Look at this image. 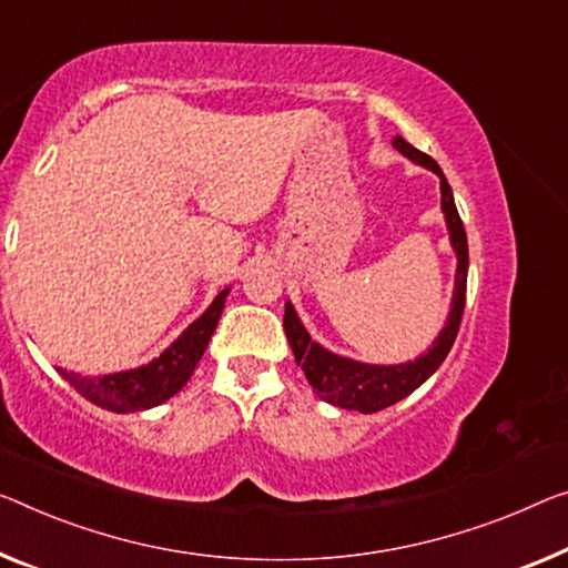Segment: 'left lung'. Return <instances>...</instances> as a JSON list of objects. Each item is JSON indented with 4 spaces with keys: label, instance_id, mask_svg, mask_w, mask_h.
<instances>
[{
    "label": "left lung",
    "instance_id": "obj_1",
    "mask_svg": "<svg viewBox=\"0 0 568 568\" xmlns=\"http://www.w3.org/2000/svg\"><path fill=\"white\" fill-rule=\"evenodd\" d=\"M396 150L406 154L408 160H414L432 172L439 174L442 180V211L447 215L449 225V239L452 246L457 251V282H455V300H452V312L447 325H444L442 335L434 339V345L426 351L418 361L404 363V365H365L347 361V357L333 355L322 351L317 343H312L307 329L302 327L300 317L292 304H286L284 310V333L290 339L292 353L296 365H302L304 375H307L310 386L314 388L322 400L327 404L339 406V408H353V412L361 414H375L383 412V408L398 404L400 398L422 386V383L429 378V375L439 368L444 357L455 345V337L462 325V314H465V300H467V233L465 225H462V217L457 213L455 197H452V187L439 164H436L429 154L418 152L406 139L396 136L394 139Z\"/></svg>",
    "mask_w": 568,
    "mask_h": 568
}]
</instances>
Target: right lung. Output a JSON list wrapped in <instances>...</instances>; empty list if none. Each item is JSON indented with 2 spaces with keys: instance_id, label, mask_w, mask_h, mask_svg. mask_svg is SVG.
I'll return each mask as SVG.
<instances>
[{
  "instance_id": "add662e5",
  "label": "right lung",
  "mask_w": 568,
  "mask_h": 568,
  "mask_svg": "<svg viewBox=\"0 0 568 568\" xmlns=\"http://www.w3.org/2000/svg\"><path fill=\"white\" fill-rule=\"evenodd\" d=\"M225 294H229V290L217 294L203 317L195 320L185 333L174 339L168 351L150 365H144V368L101 375V378H89V375H78L63 368H58V373L63 375L83 398H89L91 404L101 408H109V412L126 414L160 406L162 400L178 394V390L187 383L190 375H193L195 365L205 353L207 339H211L217 327V320H221V312L225 307Z\"/></svg>"
}]
</instances>
